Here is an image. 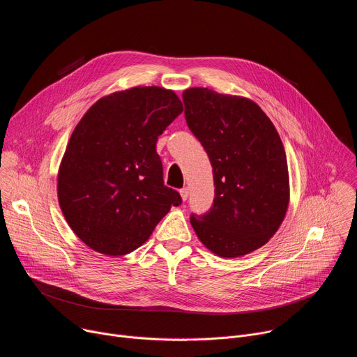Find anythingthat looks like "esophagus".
Returning <instances> with one entry per match:
<instances>
[{
    "instance_id": "1",
    "label": "esophagus",
    "mask_w": 357,
    "mask_h": 357,
    "mask_svg": "<svg viewBox=\"0 0 357 357\" xmlns=\"http://www.w3.org/2000/svg\"><path fill=\"white\" fill-rule=\"evenodd\" d=\"M179 193H181L182 200H183V202H186V200H188V196H189V189H188V188H183V189H181V190H179Z\"/></svg>"
}]
</instances>
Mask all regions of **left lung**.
<instances>
[{
	"mask_svg": "<svg viewBox=\"0 0 357 357\" xmlns=\"http://www.w3.org/2000/svg\"><path fill=\"white\" fill-rule=\"evenodd\" d=\"M185 119L206 149L215 181L212 209L190 225L216 256L236 259L264 245L289 203L285 149L271 120L252 100L208 87L182 93Z\"/></svg>",
	"mask_w": 357,
	"mask_h": 357,
	"instance_id": "1",
	"label": "left lung"
}]
</instances>
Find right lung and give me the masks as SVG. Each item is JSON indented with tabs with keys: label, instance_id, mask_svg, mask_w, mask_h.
<instances>
[{
	"label": "right lung",
	"instance_id": "obj_1",
	"mask_svg": "<svg viewBox=\"0 0 357 357\" xmlns=\"http://www.w3.org/2000/svg\"><path fill=\"white\" fill-rule=\"evenodd\" d=\"M183 112L174 90L135 86L98 98L75 127L58 171V200L73 233L119 257L137 250L172 206L157 139Z\"/></svg>",
	"mask_w": 357,
	"mask_h": 357
}]
</instances>
